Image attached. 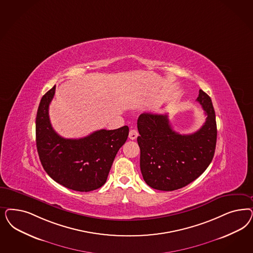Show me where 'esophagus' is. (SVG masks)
<instances>
[{
  "label": "esophagus",
  "instance_id": "34e87169",
  "mask_svg": "<svg viewBox=\"0 0 253 253\" xmlns=\"http://www.w3.org/2000/svg\"><path fill=\"white\" fill-rule=\"evenodd\" d=\"M139 136V133L136 129H131L129 131V135H128V138L130 139H137V137Z\"/></svg>",
  "mask_w": 253,
  "mask_h": 253
}]
</instances>
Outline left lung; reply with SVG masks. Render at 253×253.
Here are the masks:
<instances>
[{"instance_id": "obj_1", "label": "left lung", "mask_w": 253, "mask_h": 253, "mask_svg": "<svg viewBox=\"0 0 253 253\" xmlns=\"http://www.w3.org/2000/svg\"><path fill=\"white\" fill-rule=\"evenodd\" d=\"M196 101L205 111L199 130L181 135L172 129L168 114L144 113L138 119L140 171L150 187L174 191L197 179L211 163L217 125L211 98L199 90Z\"/></svg>"}]
</instances>
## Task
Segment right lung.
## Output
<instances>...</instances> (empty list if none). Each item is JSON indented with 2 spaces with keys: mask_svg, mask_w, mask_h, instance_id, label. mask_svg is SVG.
<instances>
[{
  "mask_svg": "<svg viewBox=\"0 0 253 253\" xmlns=\"http://www.w3.org/2000/svg\"><path fill=\"white\" fill-rule=\"evenodd\" d=\"M56 85L42 98L36 115V146L49 176L68 189L90 192L106 182L115 155L128 136V126L100 129L81 139H64L53 129L49 104Z\"/></svg>",
  "mask_w": 253,
  "mask_h": 253,
  "instance_id": "right-lung-1",
  "label": "right lung"
}]
</instances>
